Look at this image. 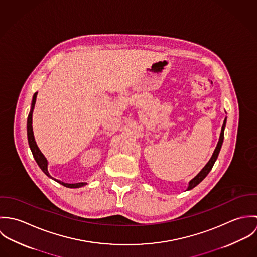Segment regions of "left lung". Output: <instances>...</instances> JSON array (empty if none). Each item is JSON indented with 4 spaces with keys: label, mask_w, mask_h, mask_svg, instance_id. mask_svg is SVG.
<instances>
[{
    "label": "left lung",
    "mask_w": 257,
    "mask_h": 257,
    "mask_svg": "<svg viewBox=\"0 0 257 257\" xmlns=\"http://www.w3.org/2000/svg\"><path fill=\"white\" fill-rule=\"evenodd\" d=\"M225 122H226V117H225L224 120H223V123H222V126H221V131H220V140H219V142H218V145H217V147H216V149H215V151H214V153H213L211 159H210L209 162L205 165V167L198 173V175L195 176V177L189 182V186H188L187 190H191V189H193L194 187H196L200 182H202V181L205 179V177L209 174V172L212 170V168H213V166H214V164H215V162H216V160H217V158H218V156H219L220 147L222 146V142H223V133H224V127H225Z\"/></svg>",
    "instance_id": "1"
}]
</instances>
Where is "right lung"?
I'll list each match as a JSON object with an SVG mask.
<instances>
[{
	"label": "right lung",
	"instance_id": "add662e5",
	"mask_svg": "<svg viewBox=\"0 0 257 257\" xmlns=\"http://www.w3.org/2000/svg\"><path fill=\"white\" fill-rule=\"evenodd\" d=\"M37 93H35L34 97H33V102H32V108H31V111L29 113V116H28V123H27V130H28V141H29V145H30V148L32 150V153L34 155V158L36 159L37 161V165L39 166V168L43 171V173L48 176L49 178L53 179L49 173H48V170H47V160L46 158L44 157V155L41 153V151L39 150V148L37 147V143L35 141V137H34V132H33V111H34V108H35V105H36V101H37ZM56 182H58L67 188H80L82 186H85L86 184L85 182H80V183H74V184H68L64 183V182H61L57 179H54Z\"/></svg>",
	"mask_w": 257,
	"mask_h": 257
}]
</instances>
